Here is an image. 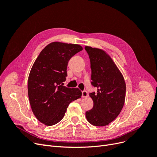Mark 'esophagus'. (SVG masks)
<instances>
[{
  "instance_id": "34e87169",
  "label": "esophagus",
  "mask_w": 157,
  "mask_h": 157,
  "mask_svg": "<svg viewBox=\"0 0 157 157\" xmlns=\"http://www.w3.org/2000/svg\"><path fill=\"white\" fill-rule=\"evenodd\" d=\"M88 96V94L86 91V90H84V91L82 92V98H87Z\"/></svg>"
}]
</instances>
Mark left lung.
I'll return each instance as SVG.
<instances>
[{
	"label": "left lung",
	"mask_w": 157,
	"mask_h": 157,
	"mask_svg": "<svg viewBox=\"0 0 157 157\" xmlns=\"http://www.w3.org/2000/svg\"><path fill=\"white\" fill-rule=\"evenodd\" d=\"M92 69V84L97 94L90 93L94 106L86 117L95 126L109 124L119 115L126 98V83L121 71L111 56L102 49L85 46Z\"/></svg>",
	"instance_id": "obj_1"
}]
</instances>
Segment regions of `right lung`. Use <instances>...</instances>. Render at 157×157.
Returning a JSON list of instances; mask_svg holds the SVG:
<instances>
[{
  "instance_id": "obj_1",
  "label": "right lung",
  "mask_w": 157,
  "mask_h": 157,
  "mask_svg": "<svg viewBox=\"0 0 157 157\" xmlns=\"http://www.w3.org/2000/svg\"><path fill=\"white\" fill-rule=\"evenodd\" d=\"M79 44L53 42L42 50L28 78V96L32 111L41 123L52 126L62 120L71 102L81 98L77 88L62 86L69 59L82 50Z\"/></svg>"
}]
</instances>
